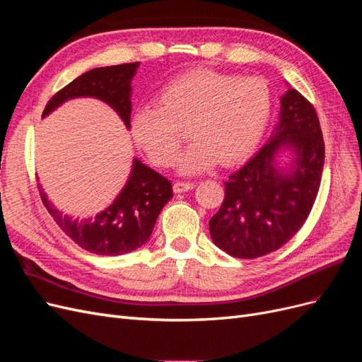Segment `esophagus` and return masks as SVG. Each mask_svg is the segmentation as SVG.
<instances>
[{
    "instance_id": "obj_1",
    "label": "esophagus",
    "mask_w": 362,
    "mask_h": 362,
    "mask_svg": "<svg viewBox=\"0 0 362 362\" xmlns=\"http://www.w3.org/2000/svg\"><path fill=\"white\" fill-rule=\"evenodd\" d=\"M194 189V184L193 182H182V181H177L173 184V192L175 193H184V192H189Z\"/></svg>"
}]
</instances>
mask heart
<instances>
[{"instance_id":"heart-1","label":"heart","mask_w":362,"mask_h":362,"mask_svg":"<svg viewBox=\"0 0 362 362\" xmlns=\"http://www.w3.org/2000/svg\"><path fill=\"white\" fill-rule=\"evenodd\" d=\"M272 115V92L261 78H245L193 69L164 84L154 105L134 110L129 131L136 145L160 168H168L181 145L180 129L189 127L190 146L177 169L198 175L247 160L264 136Z\"/></svg>"}]
</instances>
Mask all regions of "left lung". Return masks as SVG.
I'll list each match as a JSON object with an SVG mask.
<instances>
[{
	"mask_svg": "<svg viewBox=\"0 0 362 362\" xmlns=\"http://www.w3.org/2000/svg\"><path fill=\"white\" fill-rule=\"evenodd\" d=\"M325 144L314 107L287 83L267 144L225 182L210 221L217 247L235 258L279 249L299 231L320 187Z\"/></svg>",
	"mask_w": 362,
	"mask_h": 362,
	"instance_id": "left-lung-1",
	"label": "left lung"
}]
</instances>
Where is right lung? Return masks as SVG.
I'll return each instance as SVG.
<instances>
[{"instance_id": "add662e5", "label": "right lung", "mask_w": 362, "mask_h": 362, "mask_svg": "<svg viewBox=\"0 0 362 362\" xmlns=\"http://www.w3.org/2000/svg\"><path fill=\"white\" fill-rule=\"evenodd\" d=\"M140 62L95 68L80 75L54 95L43 110L47 117L60 105L76 98H95L110 105L129 129L131 95ZM40 198L54 221L80 247L96 255H124L144 246L163 206L172 198V184L139 158L116 198L87 213L72 214L54 205L39 184Z\"/></svg>"}]
</instances>
